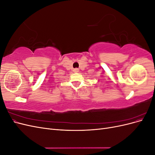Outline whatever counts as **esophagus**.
<instances>
[{
	"label": "esophagus",
	"mask_w": 155,
	"mask_h": 155,
	"mask_svg": "<svg viewBox=\"0 0 155 155\" xmlns=\"http://www.w3.org/2000/svg\"><path fill=\"white\" fill-rule=\"evenodd\" d=\"M74 72L75 73L78 72H79V69H78V68H74Z\"/></svg>",
	"instance_id": "esophagus-1"
}]
</instances>
